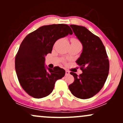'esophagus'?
Returning a JSON list of instances; mask_svg holds the SVG:
<instances>
[{
	"label": "esophagus",
	"instance_id": "34e87169",
	"mask_svg": "<svg viewBox=\"0 0 123 123\" xmlns=\"http://www.w3.org/2000/svg\"><path fill=\"white\" fill-rule=\"evenodd\" d=\"M69 74H70L69 71V70H66V71H65V75H66V76L69 75Z\"/></svg>",
	"mask_w": 123,
	"mask_h": 123
}]
</instances>
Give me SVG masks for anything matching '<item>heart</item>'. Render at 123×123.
<instances>
[{
	"label": "heart",
	"instance_id": "1",
	"mask_svg": "<svg viewBox=\"0 0 123 123\" xmlns=\"http://www.w3.org/2000/svg\"><path fill=\"white\" fill-rule=\"evenodd\" d=\"M71 42L72 43H79V41L76 39H74V38H73V39H71Z\"/></svg>",
	"mask_w": 123,
	"mask_h": 123
}]
</instances>
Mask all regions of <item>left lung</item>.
Wrapping results in <instances>:
<instances>
[{
	"label": "left lung",
	"mask_w": 123,
	"mask_h": 123,
	"mask_svg": "<svg viewBox=\"0 0 123 123\" xmlns=\"http://www.w3.org/2000/svg\"><path fill=\"white\" fill-rule=\"evenodd\" d=\"M70 26L83 46L82 53L76 61L83 73L79 76L70 73L74 80L69 88L76 97L86 99L96 95L103 87L109 74V62L99 37L84 26Z\"/></svg>",
	"instance_id": "left-lung-1"
}]
</instances>
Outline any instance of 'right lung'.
<instances>
[{
    "instance_id": "1",
    "label": "right lung",
    "mask_w": 123,
    "mask_h": 123,
    "mask_svg": "<svg viewBox=\"0 0 123 123\" xmlns=\"http://www.w3.org/2000/svg\"><path fill=\"white\" fill-rule=\"evenodd\" d=\"M69 34L73 32L68 25H44L22 42L15 57V71L21 87L31 97H47L53 91L55 82L65 76L63 69L45 65V57L51 53L56 41Z\"/></svg>"
}]
</instances>
